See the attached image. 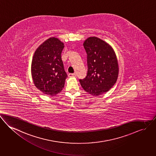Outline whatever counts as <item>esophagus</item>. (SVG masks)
Masks as SVG:
<instances>
[{
  "mask_svg": "<svg viewBox=\"0 0 156 156\" xmlns=\"http://www.w3.org/2000/svg\"><path fill=\"white\" fill-rule=\"evenodd\" d=\"M76 73H70L68 74V76H69V77H73V76H76Z\"/></svg>",
  "mask_w": 156,
  "mask_h": 156,
  "instance_id": "obj_1",
  "label": "esophagus"
}]
</instances>
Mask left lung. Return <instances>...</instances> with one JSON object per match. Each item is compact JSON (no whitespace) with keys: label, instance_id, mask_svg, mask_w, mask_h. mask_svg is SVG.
Here are the masks:
<instances>
[{"label":"left lung","instance_id":"obj_1","mask_svg":"<svg viewBox=\"0 0 156 156\" xmlns=\"http://www.w3.org/2000/svg\"><path fill=\"white\" fill-rule=\"evenodd\" d=\"M83 45L87 55L88 71L80 82L85 91L98 96L109 91L116 83L117 59L112 47L98 37H88Z\"/></svg>","mask_w":156,"mask_h":156}]
</instances>
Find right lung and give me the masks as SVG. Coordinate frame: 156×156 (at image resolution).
<instances>
[{
  "mask_svg": "<svg viewBox=\"0 0 156 156\" xmlns=\"http://www.w3.org/2000/svg\"><path fill=\"white\" fill-rule=\"evenodd\" d=\"M63 42L50 37L35 52L31 65V73L35 85L44 94L54 95L64 87L65 73L61 53Z\"/></svg>",
  "mask_w": 156,
  "mask_h": 156,
  "instance_id": "1",
  "label": "right lung"
}]
</instances>
